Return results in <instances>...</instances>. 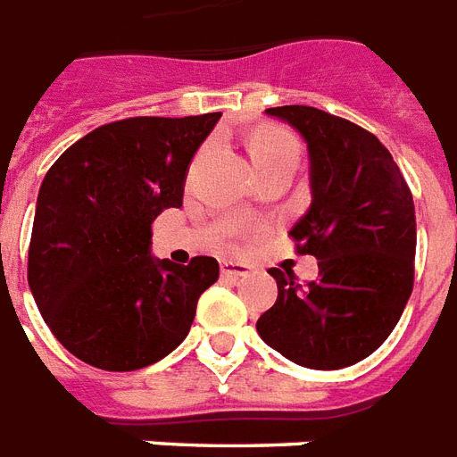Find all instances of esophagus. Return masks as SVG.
I'll return each mask as SVG.
<instances>
[{"label":"esophagus","mask_w":457,"mask_h":457,"mask_svg":"<svg viewBox=\"0 0 457 457\" xmlns=\"http://www.w3.org/2000/svg\"><path fill=\"white\" fill-rule=\"evenodd\" d=\"M250 266L240 262H221V276L226 278H243V276H250Z\"/></svg>","instance_id":"esophagus-1"}]
</instances>
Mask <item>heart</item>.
I'll return each mask as SVG.
<instances>
[{
	"instance_id": "b5f03b06",
	"label": "heart",
	"mask_w": 457,
	"mask_h": 457,
	"mask_svg": "<svg viewBox=\"0 0 457 457\" xmlns=\"http://www.w3.org/2000/svg\"><path fill=\"white\" fill-rule=\"evenodd\" d=\"M250 155L254 167L262 171H269L280 165H295L297 160V144L287 131L278 127H264L257 129L250 138Z\"/></svg>"
}]
</instances>
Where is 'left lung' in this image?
<instances>
[{
	"label": "left lung",
	"instance_id": "8db88e82",
	"mask_svg": "<svg viewBox=\"0 0 457 457\" xmlns=\"http://www.w3.org/2000/svg\"><path fill=\"white\" fill-rule=\"evenodd\" d=\"M309 148L312 207L292 226L297 254L319 259V278L299 283L271 269L276 304L257 332L292 363L337 370L385 342L413 292V193L379 138L312 105H280Z\"/></svg>",
	"mask_w": 457,
	"mask_h": 457
}]
</instances>
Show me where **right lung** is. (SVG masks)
I'll list each match as a JSON object with an SVG mask.
<instances>
[{"label": "right lung", "mask_w": 457, "mask_h": 457, "mask_svg": "<svg viewBox=\"0 0 457 457\" xmlns=\"http://www.w3.org/2000/svg\"><path fill=\"white\" fill-rule=\"evenodd\" d=\"M221 112L101 125L51 165L37 195L28 283L61 345L101 370L127 373L186 339L214 257L188 266L151 257V224L181 207L193 155Z\"/></svg>", "instance_id": "right-lung-1"}]
</instances>
